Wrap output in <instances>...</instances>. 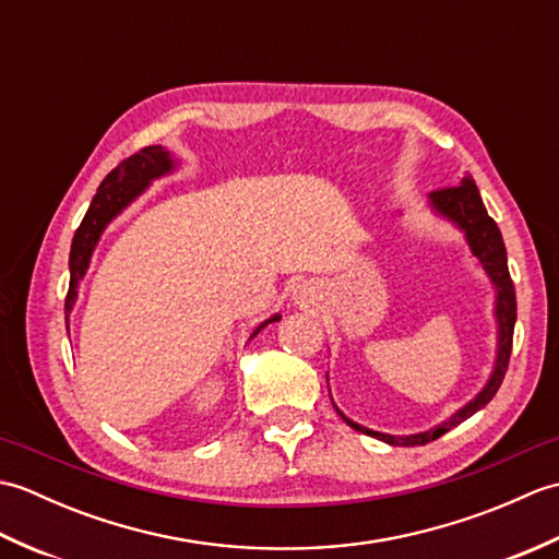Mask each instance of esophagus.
I'll list each match as a JSON object with an SVG mask.
<instances>
[{"label":"esophagus","mask_w":559,"mask_h":559,"mask_svg":"<svg viewBox=\"0 0 559 559\" xmlns=\"http://www.w3.org/2000/svg\"><path fill=\"white\" fill-rule=\"evenodd\" d=\"M298 300H300V305H307L310 300H314V293H312L310 288H302V290L298 293Z\"/></svg>","instance_id":"esophagus-1"}]
</instances>
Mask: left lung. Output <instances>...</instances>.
Wrapping results in <instances>:
<instances>
[{
  "label": "left lung",
  "instance_id": "1",
  "mask_svg": "<svg viewBox=\"0 0 559 559\" xmlns=\"http://www.w3.org/2000/svg\"><path fill=\"white\" fill-rule=\"evenodd\" d=\"M430 206L439 213V216H444L447 221L454 223L459 230H463L473 257L480 261V266L485 269V273H488L497 290V300H495L497 358H495V367L488 384L480 389V394L476 399L468 401L466 406L459 408L444 423H439L430 427V430L418 432V435L401 437V435H384V432L367 430V427L353 423L334 406L341 418L346 420L353 430L382 439V442L391 447H415V444L432 442V439L449 432L451 427H456L466 418H471L473 413H478L480 408L488 406L492 396L497 394V389L502 384L509 367V355H512V338H514V322H516V293H514L512 276H509V269H507V249H504L502 233L497 228V223L488 216V209L483 204L476 182H473L471 177H463L461 185L437 189V192L430 194Z\"/></svg>",
  "mask_w": 559,
  "mask_h": 559
}]
</instances>
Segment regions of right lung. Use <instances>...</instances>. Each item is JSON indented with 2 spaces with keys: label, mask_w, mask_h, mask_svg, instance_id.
<instances>
[{
  "label": "right lung",
  "mask_w": 559,
  "mask_h": 559,
  "mask_svg": "<svg viewBox=\"0 0 559 559\" xmlns=\"http://www.w3.org/2000/svg\"><path fill=\"white\" fill-rule=\"evenodd\" d=\"M175 170V160L170 158V153L165 151L163 146H146L141 148L134 156L124 158L117 168L105 177L100 182L96 197H93L91 206L83 216L81 225L76 228L74 240H71V252H69V293L64 300V317H67V331H69V314L71 307L76 302V288L79 281L86 273L88 264H91V254L96 249L103 230L108 228V223L122 213L132 201L144 192V189L158 180V177L168 175ZM281 314H273L271 319H266L264 324H259L257 331L252 334V338L259 334L261 329L271 322H278Z\"/></svg>",
  "instance_id": "obj_1"
}]
</instances>
